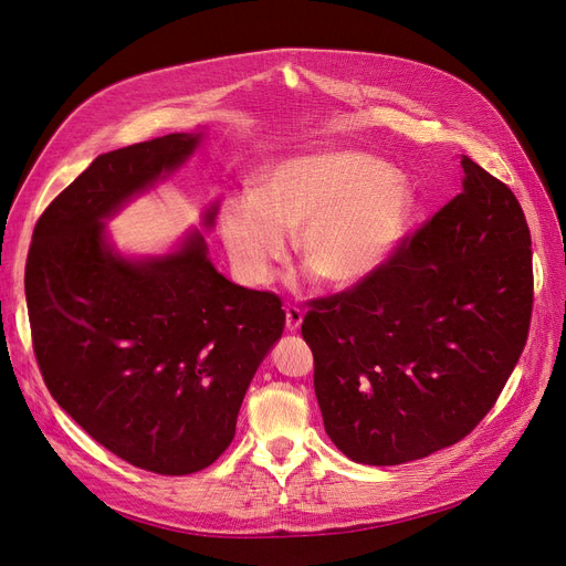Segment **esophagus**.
I'll use <instances>...</instances> for the list:
<instances>
[{"mask_svg": "<svg viewBox=\"0 0 566 566\" xmlns=\"http://www.w3.org/2000/svg\"><path fill=\"white\" fill-rule=\"evenodd\" d=\"M301 324H303V312H301L298 307L289 305V307H286V331H291V333L298 331Z\"/></svg>", "mask_w": 566, "mask_h": 566, "instance_id": "obj_1", "label": "esophagus"}]
</instances>
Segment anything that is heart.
Listing matches in <instances>:
<instances>
[{
	"mask_svg": "<svg viewBox=\"0 0 566 566\" xmlns=\"http://www.w3.org/2000/svg\"><path fill=\"white\" fill-rule=\"evenodd\" d=\"M416 212L411 182L388 161L358 150H318L282 159L254 191L227 199L224 248L248 284H265L298 232L301 261L333 289L370 280L398 252Z\"/></svg>",
	"mask_w": 566,
	"mask_h": 566,
	"instance_id": "heart-1",
	"label": "heart"
}]
</instances>
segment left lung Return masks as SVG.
I'll return each instance as SVG.
<instances>
[{
	"mask_svg": "<svg viewBox=\"0 0 566 566\" xmlns=\"http://www.w3.org/2000/svg\"><path fill=\"white\" fill-rule=\"evenodd\" d=\"M462 191L303 337L333 444L360 464L447 449L493 409L527 342L532 238L513 191L462 157Z\"/></svg>",
	"mask_w": 566,
	"mask_h": 566,
	"instance_id": "8db88e82",
	"label": "left lung"
}]
</instances>
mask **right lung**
Listing matches in <instances>:
<instances>
[{"instance_id": "add662e5", "label": "right lung", "mask_w": 566, "mask_h": 566, "mask_svg": "<svg viewBox=\"0 0 566 566\" xmlns=\"http://www.w3.org/2000/svg\"><path fill=\"white\" fill-rule=\"evenodd\" d=\"M203 134H168L96 157L39 217L24 296L55 402L140 470L182 476L227 451L256 367L284 331L270 291L217 273L191 231L176 252L127 259L104 222L182 166ZM217 203L206 212L214 224Z\"/></svg>"}]
</instances>
